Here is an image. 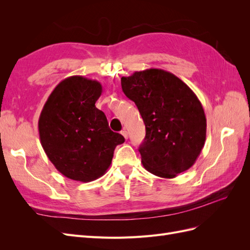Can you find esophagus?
<instances>
[{
  "label": "esophagus",
  "mask_w": 250,
  "mask_h": 250,
  "mask_svg": "<svg viewBox=\"0 0 250 250\" xmlns=\"http://www.w3.org/2000/svg\"><path fill=\"white\" fill-rule=\"evenodd\" d=\"M121 133H122V135H123V137L127 140L128 139V131L126 130V129H123L122 131H121Z\"/></svg>",
  "instance_id": "obj_1"
}]
</instances>
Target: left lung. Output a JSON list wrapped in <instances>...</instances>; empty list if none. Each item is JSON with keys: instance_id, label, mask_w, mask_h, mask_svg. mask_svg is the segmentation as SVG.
Instances as JSON below:
<instances>
[{"instance_id": "8db88e82", "label": "left lung", "mask_w": 250, "mask_h": 250, "mask_svg": "<svg viewBox=\"0 0 250 250\" xmlns=\"http://www.w3.org/2000/svg\"><path fill=\"white\" fill-rule=\"evenodd\" d=\"M146 126L139 151L144 168L163 178L190 169L204 146L207 119L197 96L175 75L161 69L121 78Z\"/></svg>"}]
</instances>
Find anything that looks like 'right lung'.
Returning a JSON list of instances; mask_svg holds the SVG:
<instances>
[{
  "label": "right lung",
  "mask_w": 250,
  "mask_h": 250,
  "mask_svg": "<svg viewBox=\"0 0 250 250\" xmlns=\"http://www.w3.org/2000/svg\"><path fill=\"white\" fill-rule=\"evenodd\" d=\"M101 94L100 82L72 76L54 88L41 112L42 146L55 168L70 179L88 183L101 177L115 148L125 142L96 107Z\"/></svg>",
  "instance_id": "obj_1"
}]
</instances>
